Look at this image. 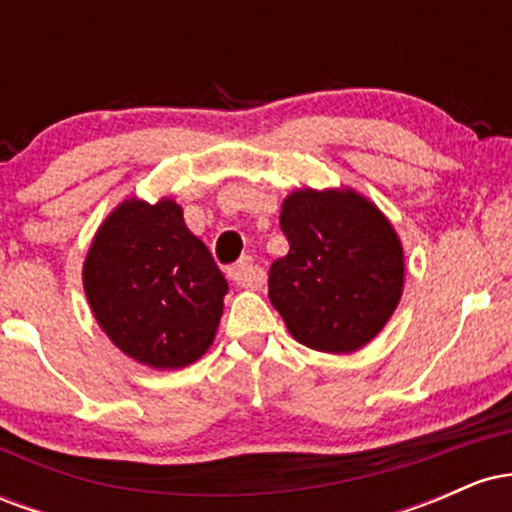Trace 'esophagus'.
Returning <instances> with one entry per match:
<instances>
[{"mask_svg": "<svg viewBox=\"0 0 512 512\" xmlns=\"http://www.w3.org/2000/svg\"><path fill=\"white\" fill-rule=\"evenodd\" d=\"M228 279L236 286H243V289H255V286H262L264 272L252 262V257H243L228 269Z\"/></svg>", "mask_w": 512, "mask_h": 512, "instance_id": "1", "label": "esophagus"}]
</instances>
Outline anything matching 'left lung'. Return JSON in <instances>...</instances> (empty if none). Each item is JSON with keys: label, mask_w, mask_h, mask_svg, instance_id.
<instances>
[{"label": "left lung", "mask_w": 512, "mask_h": 512, "mask_svg": "<svg viewBox=\"0 0 512 512\" xmlns=\"http://www.w3.org/2000/svg\"><path fill=\"white\" fill-rule=\"evenodd\" d=\"M286 257L269 267V301L296 342L325 354L366 346L395 313L404 252L370 199L342 190H296L281 204Z\"/></svg>", "instance_id": "8db88e82"}]
</instances>
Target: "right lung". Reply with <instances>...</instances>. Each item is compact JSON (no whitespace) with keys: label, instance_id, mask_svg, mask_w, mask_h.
I'll use <instances>...</instances> for the list:
<instances>
[{"label":"right lung","instance_id":"1","mask_svg":"<svg viewBox=\"0 0 512 512\" xmlns=\"http://www.w3.org/2000/svg\"><path fill=\"white\" fill-rule=\"evenodd\" d=\"M84 291L120 351L166 370L195 363L214 342L228 284L173 199H125L98 228Z\"/></svg>","mask_w":512,"mask_h":512}]
</instances>
